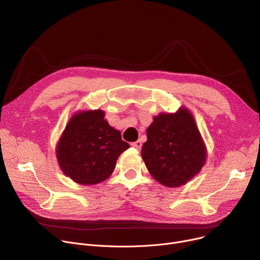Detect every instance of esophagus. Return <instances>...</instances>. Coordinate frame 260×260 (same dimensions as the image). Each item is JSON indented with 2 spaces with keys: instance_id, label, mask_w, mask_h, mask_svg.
Masks as SVG:
<instances>
[{
  "instance_id": "obj_1",
  "label": "esophagus",
  "mask_w": 260,
  "mask_h": 260,
  "mask_svg": "<svg viewBox=\"0 0 260 260\" xmlns=\"http://www.w3.org/2000/svg\"><path fill=\"white\" fill-rule=\"evenodd\" d=\"M132 146H133L134 148H136V149L140 150L141 147H142V142H141V141H136V142L132 143Z\"/></svg>"
}]
</instances>
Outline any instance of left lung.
Here are the masks:
<instances>
[{
	"instance_id": "1",
	"label": "left lung",
	"mask_w": 260,
	"mask_h": 260,
	"mask_svg": "<svg viewBox=\"0 0 260 260\" xmlns=\"http://www.w3.org/2000/svg\"><path fill=\"white\" fill-rule=\"evenodd\" d=\"M142 157L152 177L167 187L186 184L204 167L206 145L190 111L160 113L147 128Z\"/></svg>"
}]
</instances>
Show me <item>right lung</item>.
<instances>
[{
  "label": "right lung",
  "instance_id": "right-lung-1",
  "mask_svg": "<svg viewBox=\"0 0 260 260\" xmlns=\"http://www.w3.org/2000/svg\"><path fill=\"white\" fill-rule=\"evenodd\" d=\"M128 148L120 132L109 125L104 111H82L69 120L56 147V158L74 182L93 185L110 177Z\"/></svg>",
  "mask_w": 260,
  "mask_h": 260
}]
</instances>
